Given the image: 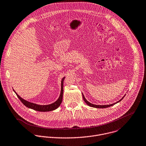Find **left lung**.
<instances>
[{"instance_id":"left-lung-1","label":"left lung","mask_w":146,"mask_h":146,"mask_svg":"<svg viewBox=\"0 0 146 146\" xmlns=\"http://www.w3.org/2000/svg\"><path fill=\"white\" fill-rule=\"evenodd\" d=\"M82 95H83V100H84V101L86 102V103L88 105H89L90 106L93 107V108H106L110 107V106H113V105H114V104H117V103H118V102H120V101H121L123 98V97L125 96H125H124L123 97H122L120 100H119V101H118L117 102H115V103H113V104H110V105H95V104H91V102H88V101L86 100V98H85V97L84 96V95H83V94H82Z\"/></svg>"}]
</instances>
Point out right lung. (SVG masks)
<instances>
[{
  "mask_svg": "<svg viewBox=\"0 0 146 146\" xmlns=\"http://www.w3.org/2000/svg\"><path fill=\"white\" fill-rule=\"evenodd\" d=\"M65 77H63L61 81V91H60V96L58 98V99L54 102V103H52L49 105H38L36 104H34L33 102H29L23 98H22L19 95H17V94L15 91L14 90L13 91L17 95V96L20 99V100L21 101V102L27 107L33 109L36 111H52L56 108H58L60 104L62 103V98H63V81Z\"/></svg>",
  "mask_w": 146,
  "mask_h": 146,
  "instance_id": "right-lung-1",
  "label": "right lung"
}]
</instances>
